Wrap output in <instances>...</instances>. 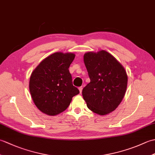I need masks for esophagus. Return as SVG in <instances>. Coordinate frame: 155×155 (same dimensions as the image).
<instances>
[{"label": "esophagus", "instance_id": "1", "mask_svg": "<svg viewBox=\"0 0 155 155\" xmlns=\"http://www.w3.org/2000/svg\"><path fill=\"white\" fill-rule=\"evenodd\" d=\"M78 90H79V91H80V93L81 94V93H82V91H83V87H81L78 88Z\"/></svg>", "mask_w": 155, "mask_h": 155}]
</instances>
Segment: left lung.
<instances>
[{
    "label": "left lung",
    "mask_w": 155,
    "mask_h": 155,
    "mask_svg": "<svg viewBox=\"0 0 155 155\" xmlns=\"http://www.w3.org/2000/svg\"><path fill=\"white\" fill-rule=\"evenodd\" d=\"M84 62L91 80L82 92L87 107L102 116L110 113L120 104L126 93V71L104 50L86 52Z\"/></svg>",
    "instance_id": "obj_1"
}]
</instances>
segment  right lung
Here are the masks:
<instances>
[{
  "mask_svg": "<svg viewBox=\"0 0 155 155\" xmlns=\"http://www.w3.org/2000/svg\"><path fill=\"white\" fill-rule=\"evenodd\" d=\"M75 57L72 52H57L42 60L32 71L29 90L35 104L42 113L55 116L64 111L79 93L72 85L68 68Z\"/></svg>",
  "mask_w": 155,
  "mask_h": 155,
  "instance_id": "obj_1",
  "label": "right lung"
}]
</instances>
